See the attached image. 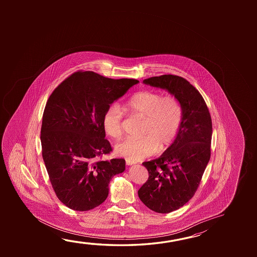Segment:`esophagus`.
Wrapping results in <instances>:
<instances>
[{"label":"esophagus","mask_w":257,"mask_h":257,"mask_svg":"<svg viewBox=\"0 0 257 257\" xmlns=\"http://www.w3.org/2000/svg\"><path fill=\"white\" fill-rule=\"evenodd\" d=\"M125 163H126L127 166H131V165L135 164V161H132L130 160H125Z\"/></svg>","instance_id":"obj_1"}]
</instances>
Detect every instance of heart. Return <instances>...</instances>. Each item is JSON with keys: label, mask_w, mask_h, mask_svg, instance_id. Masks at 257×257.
<instances>
[{"label": "heart", "mask_w": 257, "mask_h": 257, "mask_svg": "<svg viewBox=\"0 0 257 257\" xmlns=\"http://www.w3.org/2000/svg\"><path fill=\"white\" fill-rule=\"evenodd\" d=\"M132 115L144 118L142 137H128L115 145V152L132 161L143 160L156 151L164 152L177 138L183 122L181 102L173 95L143 90L125 103ZM105 134L119 138L123 132V114L115 104L109 105L102 117Z\"/></svg>", "instance_id": "heart-1"}]
</instances>
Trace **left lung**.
<instances>
[{"label":"left lung","mask_w":257,"mask_h":257,"mask_svg":"<svg viewBox=\"0 0 257 257\" xmlns=\"http://www.w3.org/2000/svg\"><path fill=\"white\" fill-rule=\"evenodd\" d=\"M143 82L168 89L183 106L177 139L159 159L143 162L149 178L138 191L149 209L169 213L184 206L197 191L210 160L212 122L203 97L188 80L164 74Z\"/></svg>","instance_id":"8db88e82"}]
</instances>
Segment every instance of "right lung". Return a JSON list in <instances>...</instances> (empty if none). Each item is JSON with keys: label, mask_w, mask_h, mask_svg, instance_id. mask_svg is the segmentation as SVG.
Segmentation results:
<instances>
[{"label": "right lung", "mask_w": 257, "mask_h": 257, "mask_svg": "<svg viewBox=\"0 0 257 257\" xmlns=\"http://www.w3.org/2000/svg\"><path fill=\"white\" fill-rule=\"evenodd\" d=\"M138 82L79 71L51 94L43 114V160L56 196L68 208L85 211L100 205L112 177L124 171L123 159L102 160L113 151L102 117Z\"/></svg>", "instance_id": "1"}]
</instances>
